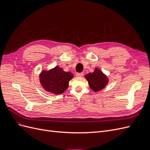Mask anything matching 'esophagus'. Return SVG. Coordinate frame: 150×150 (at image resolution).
Here are the masks:
<instances>
[{
	"label": "esophagus",
	"instance_id": "obj_1",
	"mask_svg": "<svg viewBox=\"0 0 150 150\" xmlns=\"http://www.w3.org/2000/svg\"><path fill=\"white\" fill-rule=\"evenodd\" d=\"M76 75L78 77H82L83 76V73H82V72H76Z\"/></svg>",
	"mask_w": 150,
	"mask_h": 150
}]
</instances>
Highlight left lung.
Segmentation results:
<instances>
[{
	"instance_id": "1",
	"label": "left lung",
	"mask_w": 150,
	"mask_h": 150,
	"mask_svg": "<svg viewBox=\"0 0 150 150\" xmlns=\"http://www.w3.org/2000/svg\"><path fill=\"white\" fill-rule=\"evenodd\" d=\"M84 77L88 81L90 88L94 92H98L103 89L109 83L108 76L97 67L95 68L93 72H89Z\"/></svg>"
}]
</instances>
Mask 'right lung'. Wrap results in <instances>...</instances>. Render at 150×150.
Segmentation results:
<instances>
[{"label":"right lung","mask_w":150,"mask_h":150,"mask_svg":"<svg viewBox=\"0 0 150 150\" xmlns=\"http://www.w3.org/2000/svg\"><path fill=\"white\" fill-rule=\"evenodd\" d=\"M73 77L72 72H66L57 66L48 71L42 70L39 74V81L46 91L58 95L68 88L69 81Z\"/></svg>","instance_id":"1"}]
</instances>
